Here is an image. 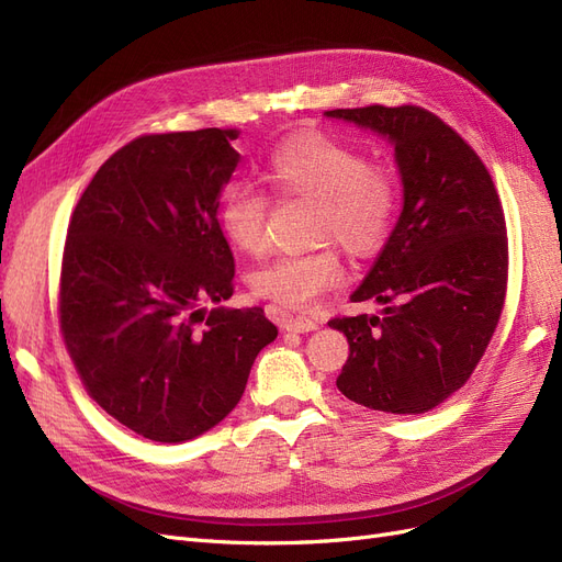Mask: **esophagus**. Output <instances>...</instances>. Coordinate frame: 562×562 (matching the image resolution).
Segmentation results:
<instances>
[{
	"label": "esophagus",
	"mask_w": 562,
	"mask_h": 562,
	"mask_svg": "<svg viewBox=\"0 0 562 562\" xmlns=\"http://www.w3.org/2000/svg\"><path fill=\"white\" fill-rule=\"evenodd\" d=\"M269 314L274 316V321L288 333H310V330H314L318 326L314 318H310V316H293V314L283 312L281 307H269Z\"/></svg>",
	"instance_id": "obj_1"
}]
</instances>
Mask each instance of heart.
Here are the masks:
<instances>
[{"mask_svg": "<svg viewBox=\"0 0 562 562\" xmlns=\"http://www.w3.org/2000/svg\"><path fill=\"white\" fill-rule=\"evenodd\" d=\"M262 180L281 196L316 201L314 236L337 241L353 258H370L389 239L401 206V180L386 161L323 133L283 140L262 166ZM269 196L232 184L217 206V227L232 248L258 258L269 246ZM345 279L333 244L310 252L281 255L250 277L252 291L283 307L304 310Z\"/></svg>", "mask_w": 562, "mask_h": 562, "instance_id": "heart-1", "label": "heart"}]
</instances>
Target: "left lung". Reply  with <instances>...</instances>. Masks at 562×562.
Masks as SVG:
<instances>
[{"instance_id": "left-lung-1", "label": "left lung", "mask_w": 562, "mask_h": 562, "mask_svg": "<svg viewBox=\"0 0 562 562\" xmlns=\"http://www.w3.org/2000/svg\"><path fill=\"white\" fill-rule=\"evenodd\" d=\"M394 143L403 213L351 302L380 316H335L349 359L337 389L372 411L422 415L462 389L499 323L508 283L506 220L473 147L417 105L328 110Z\"/></svg>"}]
</instances>
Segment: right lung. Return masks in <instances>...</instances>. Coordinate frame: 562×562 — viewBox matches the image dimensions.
Masks as SVG:
<instances>
[{
	"label": "right lung",
	"instance_id": "obj_1",
	"mask_svg": "<svg viewBox=\"0 0 562 562\" xmlns=\"http://www.w3.org/2000/svg\"><path fill=\"white\" fill-rule=\"evenodd\" d=\"M239 128L149 133L98 168L67 225L58 321L87 394L131 431L180 443L241 401L274 342L262 307L229 300L234 255L217 227Z\"/></svg>",
	"mask_w": 562,
	"mask_h": 562
}]
</instances>
